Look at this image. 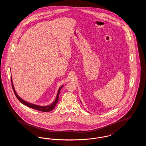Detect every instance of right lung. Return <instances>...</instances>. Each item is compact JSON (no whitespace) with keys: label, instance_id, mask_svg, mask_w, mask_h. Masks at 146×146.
Segmentation results:
<instances>
[{"label":"right lung","instance_id":"obj_1","mask_svg":"<svg viewBox=\"0 0 146 146\" xmlns=\"http://www.w3.org/2000/svg\"><path fill=\"white\" fill-rule=\"evenodd\" d=\"M11 83H12V87H13V90H14V94L16 96V97H17V98L21 102V103L22 104L27 106L28 107H30L31 108H33V109H35L36 110H38V111H44V112H48V111H52L55 107L56 105L57 104L58 102V97H59V94H60V90L61 89V88L63 86V85L61 86L58 90V92H57V96L55 100L54 101V102L52 104H51L50 105L48 106H38V105H35V104H31V103H29L25 101H24L23 100H22L21 98L19 97L18 96V95L17 94V93L16 92V91L15 90V89H14V85H13V81H12V79H11Z\"/></svg>","mask_w":146,"mask_h":146}]
</instances>
